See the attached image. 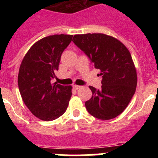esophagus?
<instances>
[{
  "mask_svg": "<svg viewBox=\"0 0 158 158\" xmlns=\"http://www.w3.org/2000/svg\"><path fill=\"white\" fill-rule=\"evenodd\" d=\"M73 89H74L75 90H77V89H81V86H80V85H74L73 86Z\"/></svg>",
  "mask_w": 158,
  "mask_h": 158,
  "instance_id": "esophagus-1",
  "label": "esophagus"
}]
</instances>
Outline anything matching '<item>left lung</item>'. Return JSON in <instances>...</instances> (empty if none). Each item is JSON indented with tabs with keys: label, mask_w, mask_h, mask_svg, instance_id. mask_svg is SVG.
<instances>
[{
	"label": "left lung",
	"mask_w": 158,
	"mask_h": 158,
	"mask_svg": "<svg viewBox=\"0 0 158 158\" xmlns=\"http://www.w3.org/2000/svg\"><path fill=\"white\" fill-rule=\"evenodd\" d=\"M75 45L100 70L101 89L89 86L93 96L85 102L90 115L103 120L126 109L137 86V73L128 49L115 38L100 33L75 35Z\"/></svg>",
	"instance_id": "left-lung-1"
}]
</instances>
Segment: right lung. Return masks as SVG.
Masks as SVG:
<instances>
[{
    "mask_svg": "<svg viewBox=\"0 0 158 158\" xmlns=\"http://www.w3.org/2000/svg\"><path fill=\"white\" fill-rule=\"evenodd\" d=\"M72 38L63 34L43 38L29 49L19 66L18 86L22 99L31 112L42 120L56 119L69 104L72 87L51 81Z\"/></svg>",
    "mask_w": 158,
    "mask_h": 158,
    "instance_id": "add662e5",
    "label": "right lung"
}]
</instances>
